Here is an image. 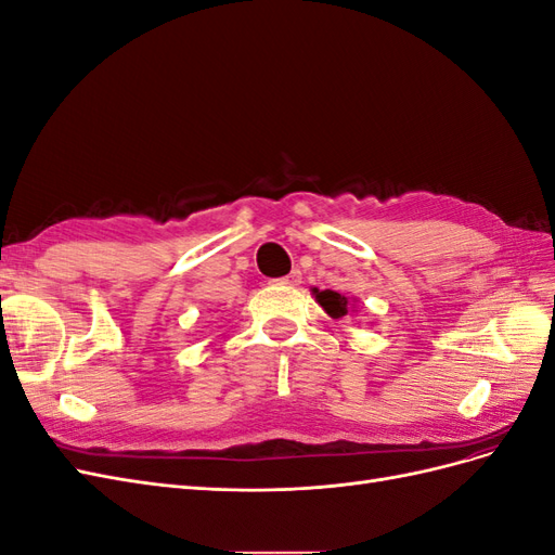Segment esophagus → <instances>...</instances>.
I'll return each instance as SVG.
<instances>
[{
  "label": "esophagus",
  "mask_w": 555,
  "mask_h": 555,
  "mask_svg": "<svg viewBox=\"0 0 555 555\" xmlns=\"http://www.w3.org/2000/svg\"><path fill=\"white\" fill-rule=\"evenodd\" d=\"M300 280H304V275H300V271L296 268V271H292L287 278H282L280 284H287V287H298Z\"/></svg>",
  "instance_id": "obj_1"
}]
</instances>
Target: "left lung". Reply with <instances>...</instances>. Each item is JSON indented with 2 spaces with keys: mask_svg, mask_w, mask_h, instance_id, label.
Returning <instances> with one entry per match:
<instances>
[{
  "mask_svg": "<svg viewBox=\"0 0 555 555\" xmlns=\"http://www.w3.org/2000/svg\"><path fill=\"white\" fill-rule=\"evenodd\" d=\"M314 296H317V300H319V306H322V308H324L331 317H335V319L345 317L347 310H349L347 296H343V294H338V292H331V289L319 292V289H314Z\"/></svg>",
  "mask_w": 555,
  "mask_h": 555,
  "instance_id": "1",
  "label": "left lung"
}]
</instances>
